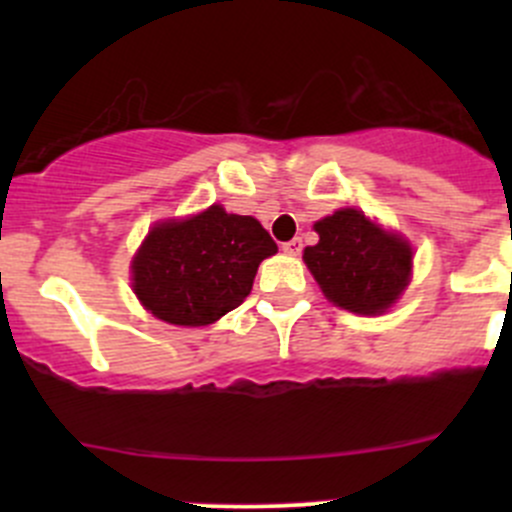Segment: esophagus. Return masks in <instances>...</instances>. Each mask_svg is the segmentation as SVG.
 Listing matches in <instances>:
<instances>
[{
	"label": "esophagus",
	"mask_w": 512,
	"mask_h": 512,
	"mask_svg": "<svg viewBox=\"0 0 512 512\" xmlns=\"http://www.w3.org/2000/svg\"><path fill=\"white\" fill-rule=\"evenodd\" d=\"M282 250H285L287 255H299V252H302V240H299V237H294V240H289L282 245Z\"/></svg>",
	"instance_id": "esophagus-1"
}]
</instances>
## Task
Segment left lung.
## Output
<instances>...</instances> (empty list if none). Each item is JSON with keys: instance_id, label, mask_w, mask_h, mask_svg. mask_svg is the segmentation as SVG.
Returning <instances> with one entry per match:
<instances>
[{"instance_id": "left-lung-1", "label": "left lung", "mask_w": 512, "mask_h": 512, "mask_svg": "<svg viewBox=\"0 0 512 512\" xmlns=\"http://www.w3.org/2000/svg\"><path fill=\"white\" fill-rule=\"evenodd\" d=\"M319 242L304 262L324 297L354 314H384L411 282L414 252L399 232L384 230L361 210L342 208L314 223Z\"/></svg>"}]
</instances>
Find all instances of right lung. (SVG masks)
Returning <instances> with one entry per match:
<instances>
[{
  "label": "right lung",
  "instance_id": "add662e5",
  "mask_svg": "<svg viewBox=\"0 0 512 512\" xmlns=\"http://www.w3.org/2000/svg\"><path fill=\"white\" fill-rule=\"evenodd\" d=\"M275 252V240L255 218L210 205L148 230L131 262L133 292L163 322L205 327L245 302L257 267Z\"/></svg>",
  "mask_w": 512,
  "mask_h": 512
}]
</instances>
